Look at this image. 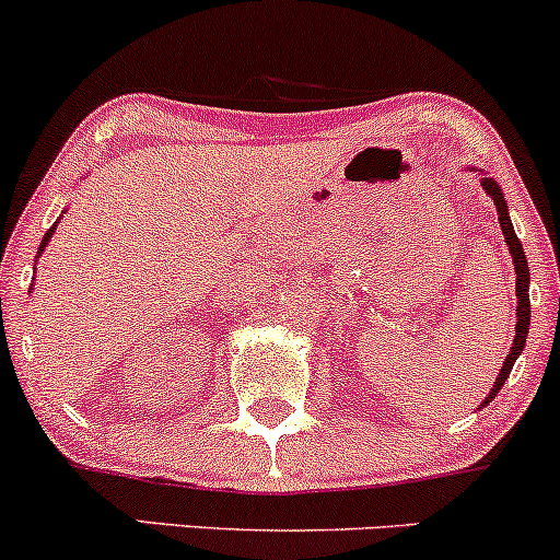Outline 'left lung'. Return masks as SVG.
Here are the masks:
<instances>
[{
  "label": "left lung",
  "mask_w": 560,
  "mask_h": 560,
  "mask_svg": "<svg viewBox=\"0 0 560 560\" xmlns=\"http://www.w3.org/2000/svg\"><path fill=\"white\" fill-rule=\"evenodd\" d=\"M471 171H477V168H471ZM479 182L487 189V195L492 197L494 208H498L500 229H503L505 244H508V249H511V258H513V271H516V300H518V305H516V337H513V347H511V352H508V355H505L503 369H500L498 378H494L490 395H487L485 402H481V408H485V405H490L492 397L498 395L500 389H503L505 378L511 376L513 363L518 361V355H522V352H524L526 337H529V266H526L524 247H522V242H518L516 231H513L511 215H508V202H505V197H503V189H500V184L494 182V178L485 176V173H481Z\"/></svg>",
  "instance_id": "left-lung-1"
}]
</instances>
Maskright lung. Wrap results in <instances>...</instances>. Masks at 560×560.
Instances as JSON below:
<instances>
[{
  "label": "right lung",
  "instance_id": "right-lung-1",
  "mask_svg": "<svg viewBox=\"0 0 560 560\" xmlns=\"http://www.w3.org/2000/svg\"><path fill=\"white\" fill-rule=\"evenodd\" d=\"M62 213H66V210H62ZM57 223H60V218H57V221L52 223V229L47 231V234H44V240H42V244H38V253H36V258H42L44 255V249H47V244H49V240H52L55 236V229H57Z\"/></svg>",
  "mask_w": 560,
  "mask_h": 560
}]
</instances>
